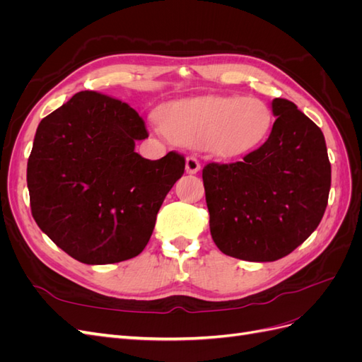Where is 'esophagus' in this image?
Masks as SVG:
<instances>
[{"label":"esophagus","mask_w":362,"mask_h":362,"mask_svg":"<svg viewBox=\"0 0 362 362\" xmlns=\"http://www.w3.org/2000/svg\"><path fill=\"white\" fill-rule=\"evenodd\" d=\"M201 170V163L196 157H187L185 158V172L187 173H198Z\"/></svg>","instance_id":"34e87169"}]
</instances>
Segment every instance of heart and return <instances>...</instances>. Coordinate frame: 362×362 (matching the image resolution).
<instances>
[{
	"mask_svg": "<svg viewBox=\"0 0 362 362\" xmlns=\"http://www.w3.org/2000/svg\"><path fill=\"white\" fill-rule=\"evenodd\" d=\"M160 128L181 145L234 158L264 144L272 129V113L257 98L205 96L164 107Z\"/></svg>",
	"mask_w": 362,
	"mask_h": 362,
	"instance_id": "obj_1",
	"label": "heart"
}]
</instances>
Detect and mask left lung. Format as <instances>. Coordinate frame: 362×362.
<instances>
[{"mask_svg":"<svg viewBox=\"0 0 362 362\" xmlns=\"http://www.w3.org/2000/svg\"><path fill=\"white\" fill-rule=\"evenodd\" d=\"M269 139L243 161L202 170L210 231L223 254L246 261L288 255L319 226L331 190L322 129L291 101L275 98Z\"/></svg>","mask_w":362,"mask_h":362,"instance_id":"8db88e82","label":"left lung"}]
</instances>
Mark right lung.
Segmentation results:
<instances>
[{
	"mask_svg": "<svg viewBox=\"0 0 362 362\" xmlns=\"http://www.w3.org/2000/svg\"><path fill=\"white\" fill-rule=\"evenodd\" d=\"M146 137L134 108L92 90L40 120L27 164L31 214L76 261L113 264L148 245L185 160L173 151L139 156L136 141Z\"/></svg>",
	"mask_w": 362,
	"mask_h": 362,
	"instance_id": "1",
	"label": "right lung"
}]
</instances>
